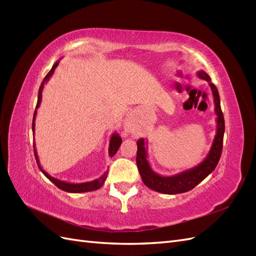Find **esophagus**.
I'll return each instance as SVG.
<instances>
[{
    "instance_id": "esophagus-1",
    "label": "esophagus",
    "mask_w": 256,
    "mask_h": 256,
    "mask_svg": "<svg viewBox=\"0 0 256 256\" xmlns=\"http://www.w3.org/2000/svg\"><path fill=\"white\" fill-rule=\"evenodd\" d=\"M127 129H128V127H127Z\"/></svg>"
}]
</instances>
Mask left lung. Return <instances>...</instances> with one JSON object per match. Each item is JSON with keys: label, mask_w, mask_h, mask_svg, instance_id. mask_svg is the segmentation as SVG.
<instances>
[{"label": "left lung", "mask_w": 256, "mask_h": 256, "mask_svg": "<svg viewBox=\"0 0 256 256\" xmlns=\"http://www.w3.org/2000/svg\"><path fill=\"white\" fill-rule=\"evenodd\" d=\"M198 76L200 79L206 80L212 90L214 102V111L216 114V134L214 138V143L212 145L210 152L205 160L200 164L198 166L188 170V171L182 172L174 176H161L154 173L150 166L147 161V152L145 148L144 138H138L136 142L138 152H136V166L140 172L141 178L145 186L147 187L166 194H177V193H184L189 190H192L200 182L210 174L216 168V164L220 160L222 147H223V136H224V118L220 106V97L218 90L216 85L212 82L210 76L205 72H198Z\"/></svg>", "instance_id": "8db88e82"}]
</instances>
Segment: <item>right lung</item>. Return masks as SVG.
I'll list each match as a JSON object with an SVG mask.
<instances>
[{"instance_id": "add662e5", "label": "right lung", "mask_w": 256, "mask_h": 256, "mask_svg": "<svg viewBox=\"0 0 256 256\" xmlns=\"http://www.w3.org/2000/svg\"><path fill=\"white\" fill-rule=\"evenodd\" d=\"M60 62H56V64H54L51 68V70L47 74V76H44V79L42 82V85L40 88V90H38V100H37V104H36V110L34 112V116H33V124H32V129H33V134L35 131V118H36V113H37V108L40 106V102H42V88H44V83L49 80L50 76L53 74L54 72V69L58 67ZM122 144V138L118 134H113L111 136V140H110V145H109V156L113 157L114 154H116V152L118 150L120 146ZM34 154H35V158H36V162L38 164V168H40V171L44 173V175L48 178L49 180H51L54 184L56 186V187L60 190L66 191V192H70V193H81V192H88V191H94L99 189L106 182V178L108 175V172H106L102 177L98 178V180H92V182H81V184H70V182H62L56 180V178H54L52 176H50L47 172H44V170L42 168V166H40V160H38V156H37V152L35 148V145H34Z\"/></svg>"}]
</instances>
